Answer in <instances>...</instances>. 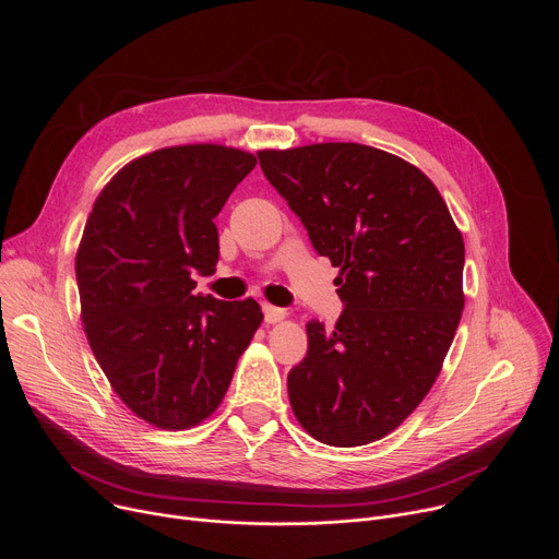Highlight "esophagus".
<instances>
[{
	"instance_id": "34e87169",
	"label": "esophagus",
	"mask_w": 559,
	"mask_h": 559,
	"mask_svg": "<svg viewBox=\"0 0 559 559\" xmlns=\"http://www.w3.org/2000/svg\"><path fill=\"white\" fill-rule=\"evenodd\" d=\"M263 313H265V323H270V325L281 323L287 318V311L283 307H274V305H263Z\"/></svg>"
}]
</instances>
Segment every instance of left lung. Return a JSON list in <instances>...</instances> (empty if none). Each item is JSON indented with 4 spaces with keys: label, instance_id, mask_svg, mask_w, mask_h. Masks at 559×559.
<instances>
[{
    "label": "left lung",
    "instance_id": "left-lung-1",
    "mask_svg": "<svg viewBox=\"0 0 559 559\" xmlns=\"http://www.w3.org/2000/svg\"><path fill=\"white\" fill-rule=\"evenodd\" d=\"M267 181L341 270L334 330L307 323L287 376L300 427L330 447L391 433L433 386L464 309V241L431 179L360 143L261 150Z\"/></svg>",
    "mask_w": 559,
    "mask_h": 559
}]
</instances>
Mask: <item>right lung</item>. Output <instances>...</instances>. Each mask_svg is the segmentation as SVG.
I'll list each match as a JSON object with an SVG mask.
<instances>
[{"label": "right lung", "mask_w": 559, "mask_h": 559, "mask_svg": "<svg viewBox=\"0 0 559 559\" xmlns=\"http://www.w3.org/2000/svg\"><path fill=\"white\" fill-rule=\"evenodd\" d=\"M257 166L216 143L173 145L123 166L97 197L74 270L91 349L121 403L166 431L216 412L263 311L194 294L218 263L214 216Z\"/></svg>", "instance_id": "1"}]
</instances>
